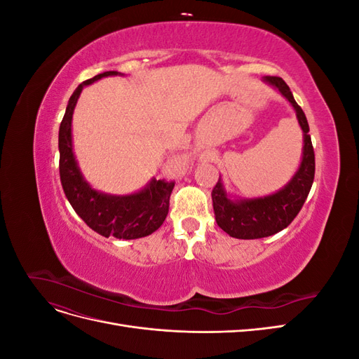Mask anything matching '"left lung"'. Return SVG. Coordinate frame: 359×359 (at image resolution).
Returning a JSON list of instances; mask_svg holds the SVG:
<instances>
[{
  "label": "left lung",
  "instance_id": "obj_1",
  "mask_svg": "<svg viewBox=\"0 0 359 359\" xmlns=\"http://www.w3.org/2000/svg\"><path fill=\"white\" fill-rule=\"evenodd\" d=\"M265 81L274 85L297 111L298 123L304 132L302 161L287 186L271 196L232 201L227 198L220 180L215 184L211 193L215 222L226 233L240 240H257L283 231L301 211L314 180V149L306 114L293 99L290 88L283 79L266 76Z\"/></svg>",
  "mask_w": 359,
  "mask_h": 359
}]
</instances>
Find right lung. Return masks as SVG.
Here are the masks:
<instances>
[{"label":"right lung","mask_w":359,"mask_h":359,"mask_svg":"<svg viewBox=\"0 0 359 359\" xmlns=\"http://www.w3.org/2000/svg\"><path fill=\"white\" fill-rule=\"evenodd\" d=\"M118 72H104L82 82L72 94L60 126V178L66 198L73 210L93 231L118 240H136L151 235L165 222L169 212L170 193L175 181L153 180L142 191L130 196H111L93 190L82 178L72 147V116L78 97L85 85Z\"/></svg>","instance_id":"obj_1"}]
</instances>
